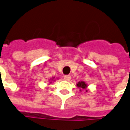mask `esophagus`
<instances>
[{
	"label": "esophagus",
	"instance_id": "esophagus-1",
	"mask_svg": "<svg viewBox=\"0 0 130 130\" xmlns=\"http://www.w3.org/2000/svg\"><path fill=\"white\" fill-rule=\"evenodd\" d=\"M63 79L64 80H66V81H70V79H71V76L69 75H66L63 76Z\"/></svg>",
	"mask_w": 130,
	"mask_h": 130
}]
</instances>
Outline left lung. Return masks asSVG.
Here are the masks:
<instances>
[{
  "instance_id": "8db88e82",
  "label": "left lung",
  "mask_w": 130,
  "mask_h": 130,
  "mask_svg": "<svg viewBox=\"0 0 130 130\" xmlns=\"http://www.w3.org/2000/svg\"><path fill=\"white\" fill-rule=\"evenodd\" d=\"M76 86H77V87L80 89H79V91H83L84 90L86 91V92H87L88 91L87 84H86L84 82H83V81L79 82L78 83L76 84Z\"/></svg>"
}]
</instances>
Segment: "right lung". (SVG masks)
<instances>
[{"label": "right lung", "mask_w": 130, "mask_h": 130, "mask_svg": "<svg viewBox=\"0 0 130 130\" xmlns=\"http://www.w3.org/2000/svg\"><path fill=\"white\" fill-rule=\"evenodd\" d=\"M54 77H53L52 79H51V81H54V82H55L56 80H54ZM50 83H51V82H50Z\"/></svg>", "instance_id": "obj_1"}]
</instances>
